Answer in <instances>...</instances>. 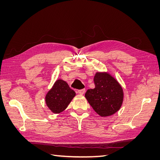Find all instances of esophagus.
Segmentation results:
<instances>
[{"instance_id":"34e87169","label":"esophagus","mask_w":160,"mask_h":160,"mask_svg":"<svg viewBox=\"0 0 160 160\" xmlns=\"http://www.w3.org/2000/svg\"><path fill=\"white\" fill-rule=\"evenodd\" d=\"M85 89H82L78 90V93L81 94V95H83L85 93Z\"/></svg>"}]
</instances>
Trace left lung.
<instances>
[{
	"instance_id": "1",
	"label": "left lung",
	"mask_w": 160,
	"mask_h": 160,
	"mask_svg": "<svg viewBox=\"0 0 160 160\" xmlns=\"http://www.w3.org/2000/svg\"><path fill=\"white\" fill-rule=\"evenodd\" d=\"M93 81L95 88L87 91L85 98L101 117L113 115L123 103L122 87L108 72H97Z\"/></svg>"
}]
</instances>
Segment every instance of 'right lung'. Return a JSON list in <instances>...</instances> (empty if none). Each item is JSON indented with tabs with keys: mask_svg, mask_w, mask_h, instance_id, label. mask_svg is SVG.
<instances>
[{
	"mask_svg": "<svg viewBox=\"0 0 160 160\" xmlns=\"http://www.w3.org/2000/svg\"><path fill=\"white\" fill-rule=\"evenodd\" d=\"M75 95L66 81L58 79L46 94L45 102L52 113H59L67 108Z\"/></svg>",
	"mask_w": 160,
	"mask_h": 160,
	"instance_id": "obj_1",
	"label": "right lung"
}]
</instances>
